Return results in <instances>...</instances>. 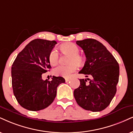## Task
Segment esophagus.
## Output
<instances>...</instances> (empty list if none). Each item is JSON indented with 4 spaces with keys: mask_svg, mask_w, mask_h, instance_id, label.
I'll return each instance as SVG.
<instances>
[{
    "mask_svg": "<svg viewBox=\"0 0 133 133\" xmlns=\"http://www.w3.org/2000/svg\"><path fill=\"white\" fill-rule=\"evenodd\" d=\"M71 80V78H65V81L66 82H68Z\"/></svg>",
    "mask_w": 133,
    "mask_h": 133,
    "instance_id": "esophagus-1",
    "label": "esophagus"
}]
</instances>
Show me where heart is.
Wrapping results in <instances>:
<instances>
[{
	"label": "heart",
	"instance_id": "b5f03b06",
	"mask_svg": "<svg viewBox=\"0 0 133 133\" xmlns=\"http://www.w3.org/2000/svg\"><path fill=\"white\" fill-rule=\"evenodd\" d=\"M60 49L63 53H66L71 55L68 63L70 65L64 66L58 65L54 69V75L62 76L65 78H69L72 73L77 70V65H83L84 58L82 55H79V49L76 44L73 42H66L60 45ZM58 54L55 49H52L49 55V61L52 65H55L58 61Z\"/></svg>",
	"mask_w": 133,
	"mask_h": 133
}]
</instances>
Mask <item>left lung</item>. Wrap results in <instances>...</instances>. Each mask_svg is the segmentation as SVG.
I'll list each match as a JSON object with an SVG mask.
<instances>
[{"mask_svg":"<svg viewBox=\"0 0 133 133\" xmlns=\"http://www.w3.org/2000/svg\"><path fill=\"white\" fill-rule=\"evenodd\" d=\"M84 50L86 61L79 73L92 79L87 83L81 79L79 87L74 91L77 104L86 110L100 112L107 107L117 92L119 65L102 44L94 39L77 41Z\"/></svg>","mask_w":133,"mask_h":133,"instance_id":"8db88e82","label":"left lung"}]
</instances>
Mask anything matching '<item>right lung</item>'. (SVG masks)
Masks as SVG:
<instances>
[{"mask_svg": "<svg viewBox=\"0 0 133 133\" xmlns=\"http://www.w3.org/2000/svg\"><path fill=\"white\" fill-rule=\"evenodd\" d=\"M55 41L36 39L18 54L11 66L13 91L19 104L31 111L44 109L53 102L58 85L65 82L63 77L52 76L51 81L42 75L51 66L49 55L56 45Z\"/></svg>", "mask_w": 133, "mask_h": 133, "instance_id": "add662e5", "label": "right lung"}]
</instances>
